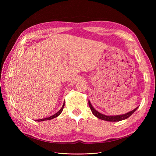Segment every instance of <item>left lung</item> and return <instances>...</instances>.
I'll return each mask as SVG.
<instances>
[{
	"instance_id": "8db88e82",
	"label": "left lung",
	"mask_w": 156,
	"mask_h": 156,
	"mask_svg": "<svg viewBox=\"0 0 156 156\" xmlns=\"http://www.w3.org/2000/svg\"><path fill=\"white\" fill-rule=\"evenodd\" d=\"M88 105H89V107H90V109L94 116L98 118V119L105 120V121H108V122H119V121L125 120V119H127V118H129L136 109H137V108H138V107H137L133 111H129V112H127V113H126V114H124V115H116V116H107L105 115H103V114H101V113L97 111L95 108L92 107V104L90 103V101H88Z\"/></svg>"
}]
</instances>
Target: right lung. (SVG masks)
I'll use <instances>...</instances> for the list:
<instances>
[{
  "instance_id": "right-lung-1",
  "label": "right lung",
  "mask_w": 156,
  "mask_h": 156,
  "mask_svg": "<svg viewBox=\"0 0 156 156\" xmlns=\"http://www.w3.org/2000/svg\"><path fill=\"white\" fill-rule=\"evenodd\" d=\"M64 107V104H63L62 108H60V110L59 111H58L56 113H55V115H52V116H49V117H48V118H45V119H40V120H36V121H37V122H41V121L49 120H51V119H55V118L61 114V112H62V110H63Z\"/></svg>"
}]
</instances>
